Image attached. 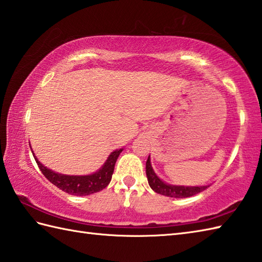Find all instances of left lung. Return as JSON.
Here are the masks:
<instances>
[{
	"label": "left lung",
	"mask_w": 262,
	"mask_h": 262,
	"mask_svg": "<svg viewBox=\"0 0 262 262\" xmlns=\"http://www.w3.org/2000/svg\"><path fill=\"white\" fill-rule=\"evenodd\" d=\"M146 177L148 185L155 192L160 194H163L166 197H173V198H187L193 196V194L202 192L205 190L208 186H174L170 185V183L164 182L162 179L155 173L152 164H151V158L148 157L146 161Z\"/></svg>",
	"instance_id": "left-lung-1"
}]
</instances>
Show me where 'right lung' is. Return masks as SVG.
<instances>
[{
  "label": "right lung",
  "instance_id": "1",
  "mask_svg": "<svg viewBox=\"0 0 262 262\" xmlns=\"http://www.w3.org/2000/svg\"><path fill=\"white\" fill-rule=\"evenodd\" d=\"M122 149L124 148L115 149L114 152H111L101 168L94 172V173L86 176H70L58 173V172H55L46 168L45 165H42L40 161H38V159L35 157V153L32 151L31 152L39 169L42 172V174L53 185L70 194H74V196H86V194H91L102 190V189L109 185L111 177H113L114 173L116 161L118 159L119 154L122 152Z\"/></svg>",
  "mask_w": 262,
  "mask_h": 262
}]
</instances>
